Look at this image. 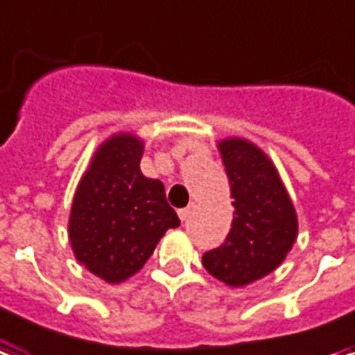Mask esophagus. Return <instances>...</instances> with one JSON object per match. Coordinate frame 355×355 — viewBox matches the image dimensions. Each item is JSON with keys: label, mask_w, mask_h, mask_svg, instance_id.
Wrapping results in <instances>:
<instances>
[{"label": "esophagus", "mask_w": 355, "mask_h": 355, "mask_svg": "<svg viewBox=\"0 0 355 355\" xmlns=\"http://www.w3.org/2000/svg\"><path fill=\"white\" fill-rule=\"evenodd\" d=\"M191 210H193V205H189V207H186V208H180V210H178V218H180L182 221H186L189 218Z\"/></svg>", "instance_id": "obj_1"}]
</instances>
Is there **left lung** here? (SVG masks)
Instances as JSON below:
<instances>
[{"label":"left lung","mask_w":355,"mask_h":355,"mask_svg":"<svg viewBox=\"0 0 355 355\" xmlns=\"http://www.w3.org/2000/svg\"><path fill=\"white\" fill-rule=\"evenodd\" d=\"M225 166L234 218L220 248L202 255V266L229 286L250 285L274 272L296 242V210L266 154L245 139L218 145Z\"/></svg>","instance_id":"1"}]
</instances>
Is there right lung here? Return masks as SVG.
Instances as JSON below:
<instances>
[{"instance_id": "1", "label": "right lung", "mask_w": 355, "mask_h": 355, "mask_svg": "<svg viewBox=\"0 0 355 355\" xmlns=\"http://www.w3.org/2000/svg\"><path fill=\"white\" fill-rule=\"evenodd\" d=\"M143 143L117 134L102 143L78 184L69 236L76 259L107 283L139 272L167 229L180 225L166 188L139 169Z\"/></svg>"}]
</instances>
